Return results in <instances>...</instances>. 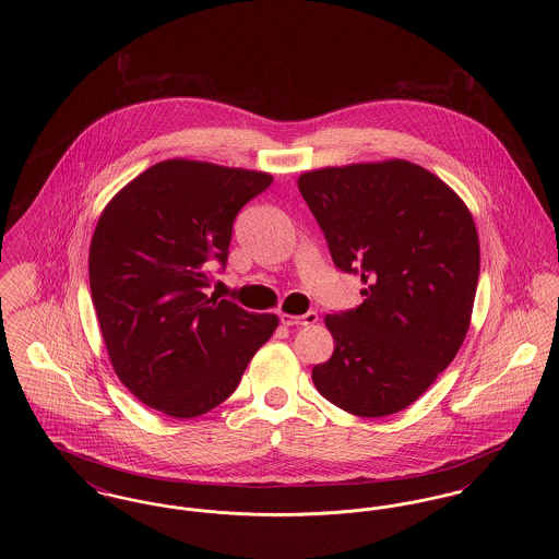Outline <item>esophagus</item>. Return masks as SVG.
Instances as JSON below:
<instances>
[{
  "label": "esophagus",
  "instance_id": "obj_1",
  "mask_svg": "<svg viewBox=\"0 0 559 559\" xmlns=\"http://www.w3.org/2000/svg\"><path fill=\"white\" fill-rule=\"evenodd\" d=\"M319 320V314L317 312H306V314H301V317H293V314H281V322L283 324H287V326H308V324H314Z\"/></svg>",
  "mask_w": 559,
  "mask_h": 559
}]
</instances>
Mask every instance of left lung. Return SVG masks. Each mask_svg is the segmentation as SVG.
<instances>
[{
	"mask_svg": "<svg viewBox=\"0 0 559 559\" xmlns=\"http://www.w3.org/2000/svg\"><path fill=\"white\" fill-rule=\"evenodd\" d=\"M297 187L333 264L365 283L358 308L324 319L335 349L312 381L352 415L399 413L451 365L469 329L479 276L474 217L454 190L408 160L324 167Z\"/></svg>",
	"mask_w": 559,
	"mask_h": 559,
	"instance_id": "left-lung-1",
	"label": "left lung"
}]
</instances>
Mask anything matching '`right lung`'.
I'll return each instance as SVG.
<instances>
[{"label":"right lung","mask_w":559,"mask_h":559,"mask_svg":"<svg viewBox=\"0 0 559 559\" xmlns=\"http://www.w3.org/2000/svg\"><path fill=\"white\" fill-rule=\"evenodd\" d=\"M272 176L201 160L148 167L105 207L90 245V289L117 377L160 413L190 419L228 399L274 333L207 295L226 267L233 224Z\"/></svg>","instance_id":"add662e5"}]
</instances>
